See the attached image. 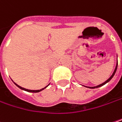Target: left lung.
<instances>
[{
	"instance_id": "obj_1",
	"label": "left lung",
	"mask_w": 122,
	"mask_h": 122,
	"mask_svg": "<svg viewBox=\"0 0 122 122\" xmlns=\"http://www.w3.org/2000/svg\"><path fill=\"white\" fill-rule=\"evenodd\" d=\"M117 65H116V67H115V71H114V72L112 73V75L110 77V78L109 79H107L106 81H105V82H103V83L101 84H99V85H98V86H88V88H90V89H95V88H98V87H101V86H103L104 84H105L106 83H107L108 82H110V80H111V79L113 77V76L115 75V72L117 71Z\"/></svg>"
}]
</instances>
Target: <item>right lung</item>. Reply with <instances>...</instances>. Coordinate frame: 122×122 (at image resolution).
Here are the masks:
<instances>
[{"mask_svg": "<svg viewBox=\"0 0 122 122\" xmlns=\"http://www.w3.org/2000/svg\"><path fill=\"white\" fill-rule=\"evenodd\" d=\"M16 85H17V86L19 88V89H22V90H24V91H26V92H33V93H37V92H41V91H42L43 89H45L46 87H47V86L50 84H48L47 86H45V88H42V89H39V90H30V89H25V88H23V87H21V86H19L18 84H17L16 83H15Z\"/></svg>", "mask_w": 122, "mask_h": 122, "instance_id": "right-lung-1", "label": "right lung"}]
</instances>
